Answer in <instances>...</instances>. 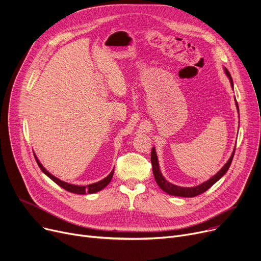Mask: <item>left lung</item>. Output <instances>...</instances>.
<instances>
[{
	"mask_svg": "<svg viewBox=\"0 0 261 261\" xmlns=\"http://www.w3.org/2000/svg\"><path fill=\"white\" fill-rule=\"evenodd\" d=\"M225 73L227 75V77L229 78L230 80V83H231V86L233 88V80L231 78V75L229 73V70L225 67ZM236 101V100H235ZM236 104V107H238V111L240 112V109H239V104L238 102H235ZM234 153H235V149L231 155V157L229 158V160L227 161V163L224 165V167L220 170V172L215 175L213 177H211L209 180H207L206 182L198 185V186H195V187H181V186H178V185H175V184H172L170 182H168L167 180L164 179V177L162 176L161 172H160V169H159V163H158V159H157V155H156V151H155V148L152 149V152H151V162H152V169H153V174H154V177H155V180L158 184V186L162 189V191L164 193H167L171 196H177V197H185V198H193V197H196L198 195H201L203 193H205L208 188H210L213 184H215L217 181H219L226 173L227 171L229 170L230 165H231V162H232V159H233V156H234Z\"/></svg>",
	"mask_w": 261,
	"mask_h": 261,
	"instance_id": "8db88e82",
	"label": "left lung"
}]
</instances>
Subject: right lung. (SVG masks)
I'll use <instances>...</instances> for the list:
<instances>
[{
	"mask_svg": "<svg viewBox=\"0 0 261 261\" xmlns=\"http://www.w3.org/2000/svg\"><path fill=\"white\" fill-rule=\"evenodd\" d=\"M35 159H36V162L38 164V167L40 168V170L48 176L50 179H52L56 184H58L59 186H61L63 189H65V191L69 192V193H73V194H79V195H85V194H94L97 192H100L102 191V189L107 186L109 184V182L111 181L112 179V176H113V172H114V169L111 171V173L106 177L104 178L103 180L97 182V183H92V184H89L87 186H80V185H74V184H69V183H66L64 181H61L60 179L56 178L55 176H53L52 174H50L48 171H46L43 167L42 164L39 162V160L37 159L36 156H34Z\"/></svg>",
	"mask_w": 261,
	"mask_h": 261,
	"instance_id": "right-lung-1",
	"label": "right lung"
}]
</instances>
